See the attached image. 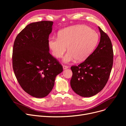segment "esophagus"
Segmentation results:
<instances>
[{
    "instance_id": "1",
    "label": "esophagus",
    "mask_w": 126,
    "mask_h": 126,
    "mask_svg": "<svg viewBox=\"0 0 126 126\" xmlns=\"http://www.w3.org/2000/svg\"><path fill=\"white\" fill-rule=\"evenodd\" d=\"M68 68V67L66 65H63V69H67Z\"/></svg>"
}]
</instances>
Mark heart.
Segmentation results:
<instances>
[{
    "label": "heart",
    "mask_w": 126,
    "mask_h": 126,
    "mask_svg": "<svg viewBox=\"0 0 126 126\" xmlns=\"http://www.w3.org/2000/svg\"><path fill=\"white\" fill-rule=\"evenodd\" d=\"M97 33L88 26L78 25L64 29L60 32L58 38L52 37L48 42L52 54L61 58L68 47V52L63 58L65 63L76 59L82 61L87 59L95 48L98 41Z\"/></svg>",
    "instance_id": "b5f03b06"
}]
</instances>
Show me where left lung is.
I'll list each match as a JSON object with an SVG mask.
<instances>
[{"instance_id": "left-lung-1", "label": "left lung", "mask_w": 126, "mask_h": 126, "mask_svg": "<svg viewBox=\"0 0 126 126\" xmlns=\"http://www.w3.org/2000/svg\"><path fill=\"white\" fill-rule=\"evenodd\" d=\"M100 41L96 49L78 66H72L71 87L83 97L92 96L107 83L113 62V51L109 36L98 26Z\"/></svg>"}]
</instances>
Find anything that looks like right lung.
I'll use <instances>...</instances> for the list:
<instances>
[{"label": "right lung", "instance_id": "1", "mask_svg": "<svg viewBox=\"0 0 126 126\" xmlns=\"http://www.w3.org/2000/svg\"><path fill=\"white\" fill-rule=\"evenodd\" d=\"M53 22L28 24L17 36L13 45V68L21 88L32 96L42 98L52 90L63 67L49 52L48 38Z\"/></svg>", "mask_w": 126, "mask_h": 126}]
</instances>
